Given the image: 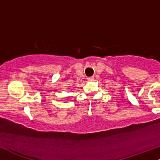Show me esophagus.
I'll list each match as a JSON object with an SVG mask.
<instances>
[{
  "mask_svg": "<svg viewBox=\"0 0 160 160\" xmlns=\"http://www.w3.org/2000/svg\"><path fill=\"white\" fill-rule=\"evenodd\" d=\"M93 79H94V77H92V76L88 77V78H87V80H88V82H92V81H93Z\"/></svg>",
  "mask_w": 160,
  "mask_h": 160,
  "instance_id": "esophagus-1",
  "label": "esophagus"
}]
</instances>
